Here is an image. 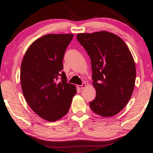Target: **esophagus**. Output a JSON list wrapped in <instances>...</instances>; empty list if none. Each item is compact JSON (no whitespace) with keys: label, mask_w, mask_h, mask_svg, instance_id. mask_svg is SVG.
Listing matches in <instances>:
<instances>
[{"label":"esophagus","mask_w":153,"mask_h":153,"mask_svg":"<svg viewBox=\"0 0 153 153\" xmlns=\"http://www.w3.org/2000/svg\"><path fill=\"white\" fill-rule=\"evenodd\" d=\"M86 87V84L84 83L83 84H81V85H78V88H79V89H83L84 88Z\"/></svg>","instance_id":"1"}]
</instances>
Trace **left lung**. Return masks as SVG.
<instances>
[{"label": "left lung", "instance_id": "obj_1", "mask_svg": "<svg viewBox=\"0 0 153 153\" xmlns=\"http://www.w3.org/2000/svg\"><path fill=\"white\" fill-rule=\"evenodd\" d=\"M76 39L91 60L96 97L90 107L101 117L119 113L131 98L136 68L128 46L120 37L101 31L78 34Z\"/></svg>", "mask_w": 153, "mask_h": 153}]
</instances>
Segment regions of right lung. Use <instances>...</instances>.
Returning <instances> with one entry per match:
<instances>
[{
    "instance_id": "right-lung-1",
    "label": "right lung",
    "mask_w": 153,
    "mask_h": 153,
    "mask_svg": "<svg viewBox=\"0 0 153 153\" xmlns=\"http://www.w3.org/2000/svg\"><path fill=\"white\" fill-rule=\"evenodd\" d=\"M73 36L45 35L29 47L22 61L20 79L24 97L33 111L48 121L65 116L76 93L62 71L64 54Z\"/></svg>"
}]
</instances>
